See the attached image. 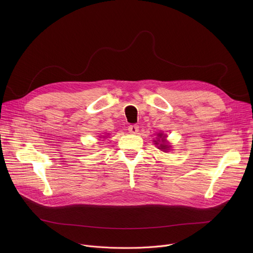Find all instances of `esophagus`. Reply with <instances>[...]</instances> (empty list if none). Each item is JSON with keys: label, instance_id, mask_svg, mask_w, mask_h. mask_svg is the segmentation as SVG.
<instances>
[{"label": "esophagus", "instance_id": "34e87169", "mask_svg": "<svg viewBox=\"0 0 253 253\" xmlns=\"http://www.w3.org/2000/svg\"><path fill=\"white\" fill-rule=\"evenodd\" d=\"M138 125H136V124H133V125H130L129 127H128V131L130 132V133H133V134H136L137 132H138Z\"/></svg>", "mask_w": 253, "mask_h": 253}]
</instances>
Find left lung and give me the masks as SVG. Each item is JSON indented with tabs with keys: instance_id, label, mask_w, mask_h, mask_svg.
<instances>
[{
	"instance_id": "obj_1",
	"label": "left lung",
	"mask_w": 253,
	"mask_h": 253,
	"mask_svg": "<svg viewBox=\"0 0 253 253\" xmlns=\"http://www.w3.org/2000/svg\"><path fill=\"white\" fill-rule=\"evenodd\" d=\"M158 135H159V137L162 138V142H164V141H165V139H164V138H165V136L163 135V133H159ZM155 142H156V144H159V143H157V141H155ZM159 149H161V150H164V151H165V150H167V149H168V145H166L165 143H161V144H160V147H159Z\"/></svg>"
}]
</instances>
